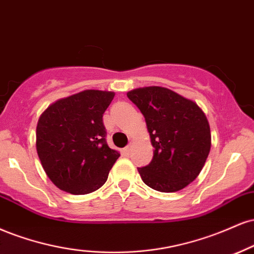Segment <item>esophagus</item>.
I'll list each match as a JSON object with an SVG mask.
<instances>
[{"mask_svg": "<svg viewBox=\"0 0 254 254\" xmlns=\"http://www.w3.org/2000/svg\"><path fill=\"white\" fill-rule=\"evenodd\" d=\"M129 151H130V145H128L124 148V150H122V153H124V156L127 157V156H129Z\"/></svg>", "mask_w": 254, "mask_h": 254, "instance_id": "obj_1", "label": "esophagus"}]
</instances>
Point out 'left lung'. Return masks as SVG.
<instances>
[{
  "label": "left lung",
  "instance_id": "8db88e82",
  "mask_svg": "<svg viewBox=\"0 0 254 254\" xmlns=\"http://www.w3.org/2000/svg\"><path fill=\"white\" fill-rule=\"evenodd\" d=\"M144 115L152 162L138 171L146 186L176 192L189 186L203 169L209 154V122L197 103L163 86H145L127 92Z\"/></svg>",
  "mask_w": 254,
  "mask_h": 254
}]
</instances>
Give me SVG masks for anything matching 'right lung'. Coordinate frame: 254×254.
<instances>
[{"instance_id":"right-lung-1","label":"right lung","mask_w":254,"mask_h":254,"mask_svg":"<svg viewBox=\"0 0 254 254\" xmlns=\"http://www.w3.org/2000/svg\"><path fill=\"white\" fill-rule=\"evenodd\" d=\"M114 96L113 91H80L50 104L39 118V159L47 177L63 191H96L120 157L107 145L102 120Z\"/></svg>"}]
</instances>
